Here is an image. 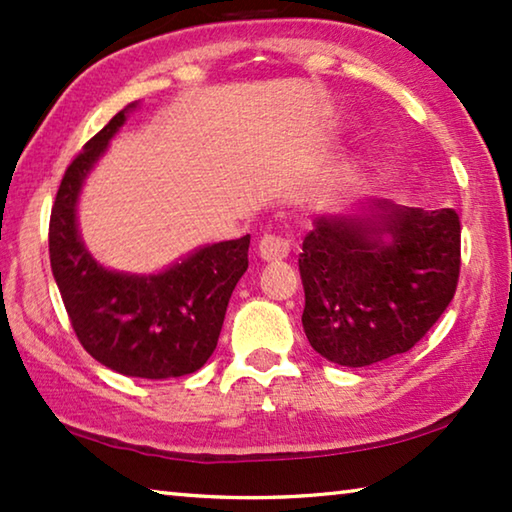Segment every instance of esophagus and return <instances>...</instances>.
Returning <instances> with one entry per match:
<instances>
[{
    "label": "esophagus",
    "mask_w": 512,
    "mask_h": 512,
    "mask_svg": "<svg viewBox=\"0 0 512 512\" xmlns=\"http://www.w3.org/2000/svg\"><path fill=\"white\" fill-rule=\"evenodd\" d=\"M289 253V241L280 235H264L259 239V257H262L264 262H282V259L289 257Z\"/></svg>",
    "instance_id": "34e87169"
}]
</instances>
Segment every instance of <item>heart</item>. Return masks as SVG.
<instances>
[{
	"label": "heart",
	"instance_id": "1",
	"mask_svg": "<svg viewBox=\"0 0 512 512\" xmlns=\"http://www.w3.org/2000/svg\"><path fill=\"white\" fill-rule=\"evenodd\" d=\"M359 169H361V162H359V164H354V167L350 169V176H352V178H357V171H359Z\"/></svg>",
	"mask_w": 512,
	"mask_h": 512
}]
</instances>
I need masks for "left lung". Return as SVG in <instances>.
<instances>
[{"label": "left lung", "instance_id": "8db88e82", "mask_svg": "<svg viewBox=\"0 0 512 512\" xmlns=\"http://www.w3.org/2000/svg\"><path fill=\"white\" fill-rule=\"evenodd\" d=\"M302 327L320 357L363 368L409 352L443 316L461 271L454 210L379 198L316 216L298 259Z\"/></svg>", "mask_w": 512, "mask_h": 512}]
</instances>
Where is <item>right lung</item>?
Wrapping results in <instances>:
<instances>
[{"label": "right lung", "instance_id": "obj_1", "mask_svg": "<svg viewBox=\"0 0 512 512\" xmlns=\"http://www.w3.org/2000/svg\"><path fill=\"white\" fill-rule=\"evenodd\" d=\"M135 108L137 101L119 110L67 167L51 207L49 259L74 332L101 366L126 377L171 379L212 357L248 268L250 235L201 246L149 275L112 271L92 257L79 230V198Z\"/></svg>", "mask_w": 512, "mask_h": 512}]
</instances>
